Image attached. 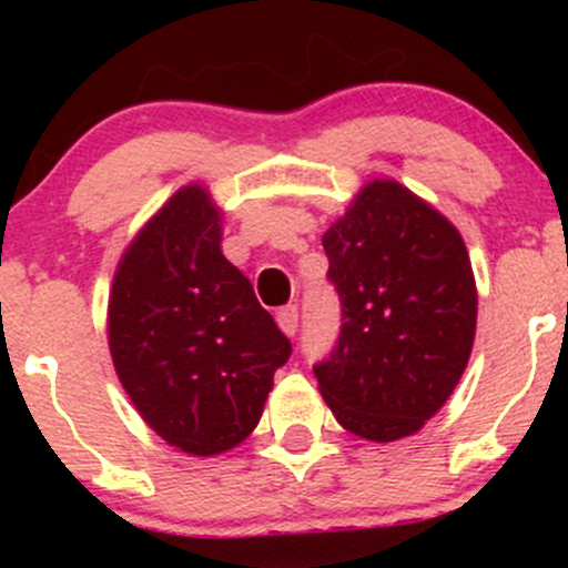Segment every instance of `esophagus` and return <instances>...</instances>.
<instances>
[{
  "label": "esophagus",
  "instance_id": "esophagus-1",
  "mask_svg": "<svg viewBox=\"0 0 568 568\" xmlns=\"http://www.w3.org/2000/svg\"><path fill=\"white\" fill-rule=\"evenodd\" d=\"M277 325L285 336H296L298 331V306L288 304L277 312Z\"/></svg>",
  "mask_w": 568,
  "mask_h": 568
}]
</instances>
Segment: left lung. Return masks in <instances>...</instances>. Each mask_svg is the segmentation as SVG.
I'll return each mask as SVG.
<instances>
[{
	"label": "left lung",
	"instance_id": "left-lung-1",
	"mask_svg": "<svg viewBox=\"0 0 568 568\" xmlns=\"http://www.w3.org/2000/svg\"><path fill=\"white\" fill-rule=\"evenodd\" d=\"M342 298L336 347L315 366L336 422L366 440L419 433L473 352L478 291L462 234L397 181H371L323 234Z\"/></svg>",
	"mask_w": 568,
	"mask_h": 568
}]
</instances>
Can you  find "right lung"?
Returning a JSON list of instances; mask_svg holds the SVG:
<instances>
[{
	"label": "right lung",
	"instance_id": "right-lung-1",
	"mask_svg": "<svg viewBox=\"0 0 568 568\" xmlns=\"http://www.w3.org/2000/svg\"><path fill=\"white\" fill-rule=\"evenodd\" d=\"M109 349L141 419L192 456L240 446L262 419L291 342L221 253V211L189 184L116 264Z\"/></svg>",
	"mask_w": 568,
	"mask_h": 568
}]
</instances>
